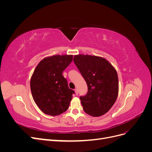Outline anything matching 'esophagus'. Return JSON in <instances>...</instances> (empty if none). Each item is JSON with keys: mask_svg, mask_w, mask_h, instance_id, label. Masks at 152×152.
I'll use <instances>...</instances> for the list:
<instances>
[{"mask_svg": "<svg viewBox=\"0 0 152 152\" xmlns=\"http://www.w3.org/2000/svg\"><path fill=\"white\" fill-rule=\"evenodd\" d=\"M75 92L76 95H77L78 94H79V91H78V89H77V88H75Z\"/></svg>", "mask_w": 152, "mask_h": 152, "instance_id": "esophagus-1", "label": "esophagus"}]
</instances>
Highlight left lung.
Returning a JSON list of instances; mask_svg holds the SVG:
<instances>
[{
  "mask_svg": "<svg viewBox=\"0 0 152 152\" xmlns=\"http://www.w3.org/2000/svg\"><path fill=\"white\" fill-rule=\"evenodd\" d=\"M73 61L85 79L88 91L80 99L84 111L91 116L99 117L108 112L117 98V73L107 59L91 55L78 54Z\"/></svg>",
  "mask_w": 152,
  "mask_h": 152,
  "instance_id": "8db88e82",
  "label": "left lung"
}]
</instances>
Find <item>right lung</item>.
<instances>
[{"instance_id":"add662e5","label":"right lung","mask_w":152,"mask_h":152,"mask_svg":"<svg viewBox=\"0 0 152 152\" xmlns=\"http://www.w3.org/2000/svg\"><path fill=\"white\" fill-rule=\"evenodd\" d=\"M72 59L73 55H54L44 58L36 66L30 89L35 103L45 114L56 116L68 108L74 91L62 73Z\"/></svg>"}]
</instances>
